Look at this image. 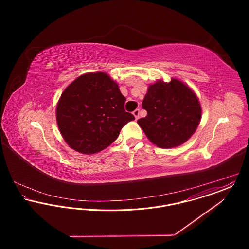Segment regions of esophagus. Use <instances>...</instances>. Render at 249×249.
I'll return each mask as SVG.
<instances>
[{
	"instance_id": "1",
	"label": "esophagus",
	"mask_w": 249,
	"mask_h": 249,
	"mask_svg": "<svg viewBox=\"0 0 249 249\" xmlns=\"http://www.w3.org/2000/svg\"><path fill=\"white\" fill-rule=\"evenodd\" d=\"M132 114L134 115V117H135V120H138L139 119V114H140V110L139 109H135L133 112H132Z\"/></svg>"
}]
</instances>
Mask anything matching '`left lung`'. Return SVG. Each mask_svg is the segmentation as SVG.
Listing matches in <instances>:
<instances>
[{"mask_svg":"<svg viewBox=\"0 0 249 249\" xmlns=\"http://www.w3.org/2000/svg\"><path fill=\"white\" fill-rule=\"evenodd\" d=\"M142 107L147 115L137 121L148 138L162 148L176 147L188 141L201 120V106L195 92L183 81L172 77L149 84Z\"/></svg>","mask_w":249,"mask_h":249,"instance_id":"1","label":"left lung"}]
</instances>
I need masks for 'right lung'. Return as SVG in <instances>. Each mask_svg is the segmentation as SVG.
I'll use <instances>...</instances> for the list:
<instances>
[{
  "mask_svg": "<svg viewBox=\"0 0 249 249\" xmlns=\"http://www.w3.org/2000/svg\"><path fill=\"white\" fill-rule=\"evenodd\" d=\"M125 98L107 72H86L61 94L56 123L73 150L94 154L114 142L122 127L135 118L124 110Z\"/></svg>",
  "mask_w": 249,
  "mask_h": 249,
  "instance_id": "1",
  "label": "right lung"
}]
</instances>
